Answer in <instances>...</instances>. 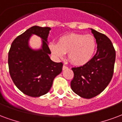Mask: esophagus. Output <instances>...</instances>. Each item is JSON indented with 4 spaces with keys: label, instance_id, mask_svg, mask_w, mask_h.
Listing matches in <instances>:
<instances>
[{
    "label": "esophagus",
    "instance_id": "34e87169",
    "mask_svg": "<svg viewBox=\"0 0 122 122\" xmlns=\"http://www.w3.org/2000/svg\"><path fill=\"white\" fill-rule=\"evenodd\" d=\"M67 68H68V67H67L66 66H65V65L63 66V70H66V69H67Z\"/></svg>",
    "mask_w": 122,
    "mask_h": 122
}]
</instances>
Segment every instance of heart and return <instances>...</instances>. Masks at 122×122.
<instances>
[{"label":"heart","instance_id":"obj_1","mask_svg":"<svg viewBox=\"0 0 122 122\" xmlns=\"http://www.w3.org/2000/svg\"><path fill=\"white\" fill-rule=\"evenodd\" d=\"M48 46L56 58H63L68 53V59L73 64L83 66L92 58L96 42L92 35L72 33L59 37L57 43H50Z\"/></svg>","mask_w":122,"mask_h":122}]
</instances>
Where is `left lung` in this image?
<instances>
[{"label":"left lung","mask_w":122,"mask_h":122,"mask_svg":"<svg viewBox=\"0 0 122 122\" xmlns=\"http://www.w3.org/2000/svg\"><path fill=\"white\" fill-rule=\"evenodd\" d=\"M97 43V52L89 63L72 70L74 76L70 83L71 89L80 97L94 98L111 81L114 73L116 52L107 36L91 28Z\"/></svg>","instance_id":"1"}]
</instances>
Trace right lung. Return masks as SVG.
Instances as JSON below:
<instances>
[{
	"mask_svg": "<svg viewBox=\"0 0 122 122\" xmlns=\"http://www.w3.org/2000/svg\"><path fill=\"white\" fill-rule=\"evenodd\" d=\"M51 28L34 26L18 36L11 45L8 53V66L15 86L24 94L39 97L48 93L55 77L62 71L63 63L50 58L48 37ZM42 39L41 48L32 49L29 45L31 35Z\"/></svg>",
	"mask_w": 122,
	"mask_h": 122,
	"instance_id": "add662e5",
	"label": "right lung"
}]
</instances>
